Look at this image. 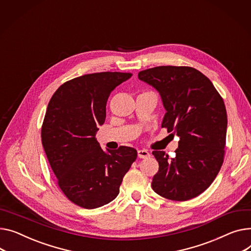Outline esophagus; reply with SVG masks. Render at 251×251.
Here are the masks:
<instances>
[{"label":"esophagus","mask_w":251,"mask_h":251,"mask_svg":"<svg viewBox=\"0 0 251 251\" xmlns=\"http://www.w3.org/2000/svg\"><path fill=\"white\" fill-rule=\"evenodd\" d=\"M137 154H138L139 158H147V157L150 156L149 152L147 151V150H145V149H139L138 151H137Z\"/></svg>","instance_id":"esophagus-1"}]
</instances>
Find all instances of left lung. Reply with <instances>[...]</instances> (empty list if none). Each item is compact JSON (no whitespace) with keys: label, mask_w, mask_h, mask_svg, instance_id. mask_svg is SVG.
<instances>
[{"label":"left lung","mask_w":251,"mask_h":251,"mask_svg":"<svg viewBox=\"0 0 251 251\" xmlns=\"http://www.w3.org/2000/svg\"><path fill=\"white\" fill-rule=\"evenodd\" d=\"M138 78L160 95L166 113L161 127L179 137L176 157L154 150L159 164L151 186L159 196L187 201L207 190L224 158L227 113L212 81L189 66H156Z\"/></svg>","instance_id":"8db88e82"}]
</instances>
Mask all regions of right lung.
I'll return each instance as SVG.
<instances>
[{
	"label": "right lung",
	"instance_id": "1",
	"mask_svg": "<svg viewBox=\"0 0 251 251\" xmlns=\"http://www.w3.org/2000/svg\"><path fill=\"white\" fill-rule=\"evenodd\" d=\"M131 76L117 72L81 75L64 82L48 103L42 145L59 188L79 207L112 202L137 157L136 149L128 146L104 151L96 138L111 92Z\"/></svg>",
	"mask_w": 251,
	"mask_h": 251
}]
</instances>
